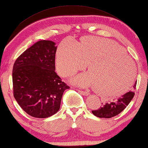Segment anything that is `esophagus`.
Instances as JSON below:
<instances>
[{"label":"esophagus","instance_id":"34e87169","mask_svg":"<svg viewBox=\"0 0 148 148\" xmlns=\"http://www.w3.org/2000/svg\"><path fill=\"white\" fill-rule=\"evenodd\" d=\"M79 92L81 93L82 95H84V96H87L88 95V91H86V90H79Z\"/></svg>","mask_w":148,"mask_h":148}]
</instances>
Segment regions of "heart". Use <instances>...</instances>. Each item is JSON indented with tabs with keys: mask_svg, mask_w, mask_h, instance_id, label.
<instances>
[{
	"mask_svg": "<svg viewBox=\"0 0 148 148\" xmlns=\"http://www.w3.org/2000/svg\"><path fill=\"white\" fill-rule=\"evenodd\" d=\"M56 69L61 76L67 77L85 69L90 72L75 77L78 86H92L106 96L123 95L135 77V65L119 44L110 39L89 37L78 43L69 39L62 42L56 53Z\"/></svg>",
	"mask_w": 148,
	"mask_h": 148,
	"instance_id": "obj_1",
	"label": "heart"
}]
</instances>
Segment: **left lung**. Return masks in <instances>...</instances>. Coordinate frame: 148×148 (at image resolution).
<instances>
[{"label": "left lung", "instance_id": "left-lung-1", "mask_svg": "<svg viewBox=\"0 0 148 148\" xmlns=\"http://www.w3.org/2000/svg\"><path fill=\"white\" fill-rule=\"evenodd\" d=\"M136 86V81L133 85V88L135 89ZM135 93L132 91H129L121 97L114 100V101L106 103L98 109L92 111V114L96 116L104 119H110L120 114L134 97ZM103 104V103H101Z\"/></svg>", "mask_w": 148, "mask_h": 148}]
</instances>
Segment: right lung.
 I'll use <instances>...</instances> for the list:
<instances>
[{"instance_id": "obj_1", "label": "right lung", "mask_w": 148, "mask_h": 148, "mask_svg": "<svg viewBox=\"0 0 148 148\" xmlns=\"http://www.w3.org/2000/svg\"><path fill=\"white\" fill-rule=\"evenodd\" d=\"M56 49L53 41L36 42L15 60L13 96L29 116L45 119L60 109L63 92L70 88L56 73Z\"/></svg>"}]
</instances>
